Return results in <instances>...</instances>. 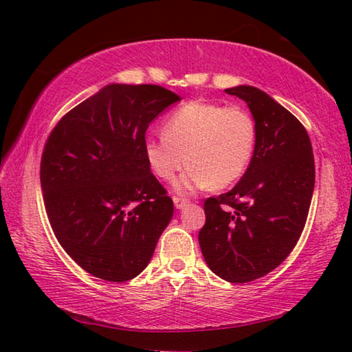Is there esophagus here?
Masks as SVG:
<instances>
[{
  "instance_id": "1",
  "label": "esophagus",
  "mask_w": 352,
  "mask_h": 352,
  "mask_svg": "<svg viewBox=\"0 0 352 352\" xmlns=\"http://www.w3.org/2000/svg\"><path fill=\"white\" fill-rule=\"evenodd\" d=\"M189 204V200L186 199H182V197H174V205L177 210H183L184 206H186Z\"/></svg>"
}]
</instances>
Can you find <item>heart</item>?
<instances>
[{
	"instance_id": "1",
	"label": "heart",
	"mask_w": 352,
	"mask_h": 352,
	"mask_svg": "<svg viewBox=\"0 0 352 352\" xmlns=\"http://www.w3.org/2000/svg\"><path fill=\"white\" fill-rule=\"evenodd\" d=\"M163 135L144 140L146 162L166 182L188 162L175 189L189 194L210 184L226 188L239 180L252 163L258 129L252 113L242 107L192 100L166 119Z\"/></svg>"
}]
</instances>
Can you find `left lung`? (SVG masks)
Listing matches in <instances>:
<instances>
[{"mask_svg": "<svg viewBox=\"0 0 352 352\" xmlns=\"http://www.w3.org/2000/svg\"><path fill=\"white\" fill-rule=\"evenodd\" d=\"M225 93L248 105L258 140L241 182L206 199L199 243L217 276L250 283L276 269L300 239L314 194V153L302 124L269 94L250 85Z\"/></svg>", "mask_w": 352, "mask_h": 352, "instance_id": "1", "label": "left lung"}]
</instances>
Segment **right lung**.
Here are the masks:
<instances>
[{"label": "right lung", "instance_id": "1", "mask_svg": "<svg viewBox=\"0 0 352 352\" xmlns=\"http://www.w3.org/2000/svg\"><path fill=\"white\" fill-rule=\"evenodd\" d=\"M182 100L160 85L110 83L47 138L40 183L65 252L90 275L129 281L146 269L174 204L144 157L146 130Z\"/></svg>", "mask_w": 352, "mask_h": 352}]
</instances>
